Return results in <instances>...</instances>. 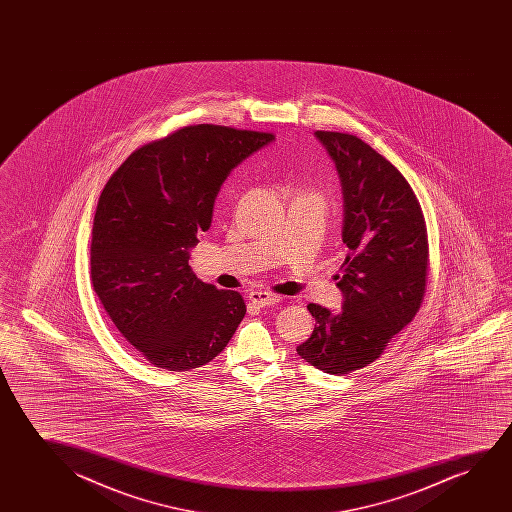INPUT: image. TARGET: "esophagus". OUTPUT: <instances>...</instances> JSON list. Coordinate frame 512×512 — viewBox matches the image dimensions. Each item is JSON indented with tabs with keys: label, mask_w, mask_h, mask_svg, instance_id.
Listing matches in <instances>:
<instances>
[{
	"label": "esophagus",
	"mask_w": 512,
	"mask_h": 512,
	"mask_svg": "<svg viewBox=\"0 0 512 512\" xmlns=\"http://www.w3.org/2000/svg\"><path fill=\"white\" fill-rule=\"evenodd\" d=\"M248 299H250V302H253L255 306H259V308L274 306V304H278V302L281 301L280 295L269 294V292H264V290H252V292L248 294Z\"/></svg>",
	"instance_id": "esophagus-1"
}]
</instances>
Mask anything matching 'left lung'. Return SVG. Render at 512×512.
Here are the masks:
<instances>
[{"label": "left lung", "mask_w": 512, "mask_h": 512, "mask_svg": "<svg viewBox=\"0 0 512 512\" xmlns=\"http://www.w3.org/2000/svg\"><path fill=\"white\" fill-rule=\"evenodd\" d=\"M336 164L344 199L337 274L343 311L309 304L315 330L297 353L329 374L374 362L413 320L427 285V229L420 203L399 169L353 134L316 131Z\"/></svg>", "instance_id": "obj_1"}]
</instances>
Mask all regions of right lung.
<instances>
[{
    "label": "right lung",
    "mask_w": 512,
    "mask_h": 512,
    "mask_svg": "<svg viewBox=\"0 0 512 512\" xmlns=\"http://www.w3.org/2000/svg\"><path fill=\"white\" fill-rule=\"evenodd\" d=\"M274 140L231 127H183L127 157L99 196L92 225L94 292L150 364H208L245 318L243 297L199 280L190 250L208 231L232 169Z\"/></svg>",
    "instance_id": "add662e5"
}]
</instances>
